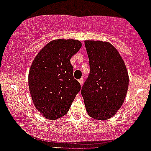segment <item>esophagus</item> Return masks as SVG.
Here are the masks:
<instances>
[{"label": "esophagus", "mask_w": 151, "mask_h": 151, "mask_svg": "<svg viewBox=\"0 0 151 151\" xmlns=\"http://www.w3.org/2000/svg\"><path fill=\"white\" fill-rule=\"evenodd\" d=\"M79 83H80V85H83V83H84V79H83V78H80V80H79Z\"/></svg>", "instance_id": "34e87169"}]
</instances>
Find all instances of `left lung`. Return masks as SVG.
Returning a JSON list of instances; mask_svg holds the SVG:
<instances>
[{
    "label": "left lung",
    "mask_w": 151,
    "mask_h": 151,
    "mask_svg": "<svg viewBox=\"0 0 151 151\" xmlns=\"http://www.w3.org/2000/svg\"><path fill=\"white\" fill-rule=\"evenodd\" d=\"M90 73L81 93L88 115L98 121L113 116L127 93L129 75L122 58L109 42L85 41Z\"/></svg>",
    "instance_id": "8db88e82"
}]
</instances>
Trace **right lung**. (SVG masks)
<instances>
[{
    "mask_svg": "<svg viewBox=\"0 0 151 151\" xmlns=\"http://www.w3.org/2000/svg\"><path fill=\"white\" fill-rule=\"evenodd\" d=\"M81 47L78 40H53L39 52L30 66V95L37 110L47 119L66 115L81 89L70 62Z\"/></svg>",
    "mask_w": 151,
    "mask_h": 151,
    "instance_id": "obj_1",
    "label": "right lung"
}]
</instances>
